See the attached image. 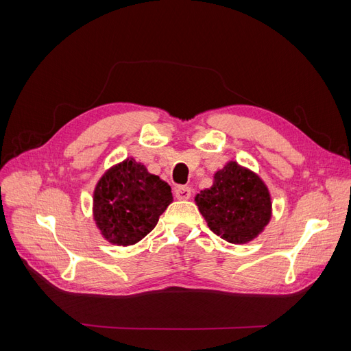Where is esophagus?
<instances>
[{"mask_svg": "<svg viewBox=\"0 0 351 351\" xmlns=\"http://www.w3.org/2000/svg\"><path fill=\"white\" fill-rule=\"evenodd\" d=\"M174 195L178 200H187L190 196H192V189L187 186H178L174 190Z\"/></svg>", "mask_w": 351, "mask_h": 351, "instance_id": "obj_1", "label": "esophagus"}]
</instances>
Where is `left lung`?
<instances>
[{
    "label": "left lung",
    "instance_id": "left-lung-1",
    "mask_svg": "<svg viewBox=\"0 0 351 351\" xmlns=\"http://www.w3.org/2000/svg\"><path fill=\"white\" fill-rule=\"evenodd\" d=\"M208 227L224 240L241 244L256 237L271 218V197L262 180L237 162H228L214 184L196 196Z\"/></svg>",
    "mask_w": 351,
    "mask_h": 351
}]
</instances>
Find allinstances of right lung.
I'll use <instances>...</instances> for the list:
<instances>
[{
    "label": "right lung",
    "instance_id": "obj_1",
    "mask_svg": "<svg viewBox=\"0 0 351 351\" xmlns=\"http://www.w3.org/2000/svg\"><path fill=\"white\" fill-rule=\"evenodd\" d=\"M171 202V187L134 159H125L97 184L93 217L110 243L129 246L149 234Z\"/></svg>",
    "mask_w": 351,
    "mask_h": 351
}]
</instances>
